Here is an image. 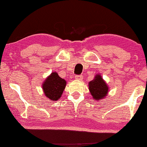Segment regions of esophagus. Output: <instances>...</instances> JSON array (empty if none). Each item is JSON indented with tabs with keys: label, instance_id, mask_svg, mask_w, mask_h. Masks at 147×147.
<instances>
[{
	"label": "esophagus",
	"instance_id": "34e87169",
	"mask_svg": "<svg viewBox=\"0 0 147 147\" xmlns=\"http://www.w3.org/2000/svg\"><path fill=\"white\" fill-rule=\"evenodd\" d=\"M75 79L78 80H82L83 79V77L82 75H77L75 76Z\"/></svg>",
	"mask_w": 147,
	"mask_h": 147
}]
</instances>
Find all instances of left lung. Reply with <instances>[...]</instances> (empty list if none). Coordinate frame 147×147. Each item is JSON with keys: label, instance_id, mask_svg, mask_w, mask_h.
Segmentation results:
<instances>
[{"label": "left lung", "instance_id": "left-lung-1", "mask_svg": "<svg viewBox=\"0 0 147 147\" xmlns=\"http://www.w3.org/2000/svg\"><path fill=\"white\" fill-rule=\"evenodd\" d=\"M90 92L93 98L96 100L105 98L109 92V87L100 74H96L95 78L88 83Z\"/></svg>", "mask_w": 147, "mask_h": 147}]
</instances>
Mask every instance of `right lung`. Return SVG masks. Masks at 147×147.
<instances>
[{"instance_id": "right-lung-1", "label": "right lung", "mask_w": 147, "mask_h": 147, "mask_svg": "<svg viewBox=\"0 0 147 147\" xmlns=\"http://www.w3.org/2000/svg\"><path fill=\"white\" fill-rule=\"evenodd\" d=\"M66 85L65 80L59 77L56 72H53L42 84L45 95L52 101H57L61 96Z\"/></svg>"}]
</instances>
